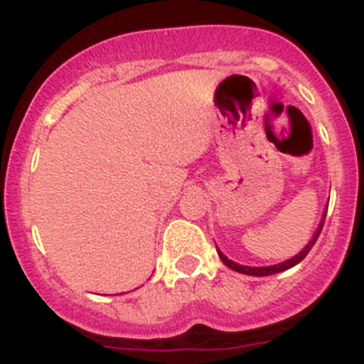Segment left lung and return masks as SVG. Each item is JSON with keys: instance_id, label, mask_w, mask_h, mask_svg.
Here are the masks:
<instances>
[{"instance_id": "left-lung-1", "label": "left lung", "mask_w": 364, "mask_h": 364, "mask_svg": "<svg viewBox=\"0 0 364 364\" xmlns=\"http://www.w3.org/2000/svg\"><path fill=\"white\" fill-rule=\"evenodd\" d=\"M325 218H326V210H325V214H323V219H321V225H319V228H317V232H316V234H314V237L310 239V243L306 245V247H304L303 250L299 252V254L294 255L292 259L283 261V263L274 264V267H245V264H237V263H234V261L228 259L227 255L223 254V252H219V250H218V254H219V257H221L223 263L227 264L228 268H232V270H235V272H241V274H247V276H257V277H263V276H272V274H279V272L288 270V268L296 267L297 263H301V261H303L304 257H306V254H309V252L312 250L314 243H316L317 237H319L321 228H323V223H325Z\"/></svg>"}]
</instances>
